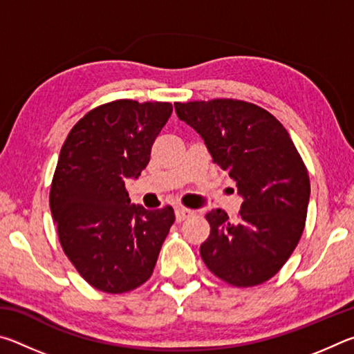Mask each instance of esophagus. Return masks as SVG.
Returning a JSON list of instances; mask_svg holds the SVG:
<instances>
[{
    "label": "esophagus",
    "mask_w": 354,
    "mask_h": 354,
    "mask_svg": "<svg viewBox=\"0 0 354 354\" xmlns=\"http://www.w3.org/2000/svg\"><path fill=\"white\" fill-rule=\"evenodd\" d=\"M175 215H176V221H184L190 217H194L195 211H192V209H187V207H176Z\"/></svg>",
    "instance_id": "esophagus-1"
}]
</instances>
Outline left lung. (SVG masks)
<instances>
[{
	"instance_id": "left-lung-1",
	"label": "left lung",
	"mask_w": 354,
	"mask_h": 354,
	"mask_svg": "<svg viewBox=\"0 0 354 354\" xmlns=\"http://www.w3.org/2000/svg\"><path fill=\"white\" fill-rule=\"evenodd\" d=\"M175 111L243 200L236 223L221 209L206 214L203 261L227 284L266 283L293 253L308 214L309 175L289 133L270 112L239 100L175 103Z\"/></svg>"
}]
</instances>
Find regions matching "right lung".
Wrapping results in <instances>:
<instances>
[{
  "mask_svg": "<svg viewBox=\"0 0 354 354\" xmlns=\"http://www.w3.org/2000/svg\"><path fill=\"white\" fill-rule=\"evenodd\" d=\"M171 111L159 101H112L86 113L62 145L51 214L64 253L95 289L123 293L151 277L175 212L133 205L124 183L145 170Z\"/></svg>",
  "mask_w": 354,
  "mask_h": 354,
  "instance_id": "add662e5",
  "label": "right lung"
}]
</instances>
